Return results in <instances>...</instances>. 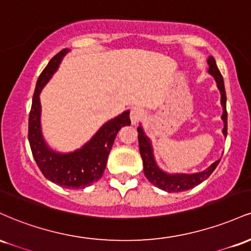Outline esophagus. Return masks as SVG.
I'll list each match as a JSON object with an SVG mask.
<instances>
[{"label":"esophagus","instance_id":"34e87169","mask_svg":"<svg viewBox=\"0 0 251 251\" xmlns=\"http://www.w3.org/2000/svg\"><path fill=\"white\" fill-rule=\"evenodd\" d=\"M144 112L140 108H133L131 111V114H129V118H131V124L132 125H137L138 122L143 118Z\"/></svg>","mask_w":251,"mask_h":251}]
</instances>
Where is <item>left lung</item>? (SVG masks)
Segmentation results:
<instances>
[{
    "instance_id": "8db88e82",
    "label": "left lung",
    "mask_w": 251,
    "mask_h": 251,
    "mask_svg": "<svg viewBox=\"0 0 251 251\" xmlns=\"http://www.w3.org/2000/svg\"><path fill=\"white\" fill-rule=\"evenodd\" d=\"M208 65H209V74L214 76L216 83H217V88L220 89L221 93V105L223 107V113H222V120L224 123V127L222 129L223 135L226 138L227 132V113H226V87H224L223 76H222L220 70L217 68L215 59L212 56L208 57ZM138 142H139V151L140 155L143 158V165H144V175L148 178L150 183L153 184L154 186L164 190L166 192H181L190 190L195 186L200 185L201 181H204L210 175L214 172V170L217 168L220 164V160H216L205 170L201 172H196V174H169L165 172L158 166L155 162L153 148H152L151 139L145 134L143 126H138Z\"/></svg>"
}]
</instances>
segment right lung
<instances>
[{
  "label": "right lung",
  "mask_w": 251,
  "mask_h": 251,
  "mask_svg": "<svg viewBox=\"0 0 251 251\" xmlns=\"http://www.w3.org/2000/svg\"><path fill=\"white\" fill-rule=\"evenodd\" d=\"M68 51L70 50H62L56 54L37 79L28 123V140L34 159L48 180L66 189H85L102 177L118 132L124 126L131 125V120L128 109L103 124L87 143L75 151L62 153L48 145L41 128L40 93Z\"/></svg>",
  "instance_id": "obj_1"
}]
</instances>
